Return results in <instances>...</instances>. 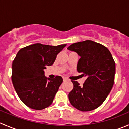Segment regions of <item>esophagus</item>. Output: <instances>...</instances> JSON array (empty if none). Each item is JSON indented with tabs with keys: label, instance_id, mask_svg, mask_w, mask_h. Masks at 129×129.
Instances as JSON below:
<instances>
[{
	"label": "esophagus",
	"instance_id": "esophagus-1",
	"mask_svg": "<svg viewBox=\"0 0 129 129\" xmlns=\"http://www.w3.org/2000/svg\"><path fill=\"white\" fill-rule=\"evenodd\" d=\"M63 81H64V82H65V81H67L68 79H67V78H66V77H63Z\"/></svg>",
	"mask_w": 129,
	"mask_h": 129
}]
</instances>
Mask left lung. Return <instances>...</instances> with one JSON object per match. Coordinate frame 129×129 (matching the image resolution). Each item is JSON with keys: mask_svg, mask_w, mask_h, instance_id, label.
I'll list each match as a JSON object with an SVG mask.
<instances>
[{"mask_svg": "<svg viewBox=\"0 0 129 129\" xmlns=\"http://www.w3.org/2000/svg\"><path fill=\"white\" fill-rule=\"evenodd\" d=\"M67 49L81 57L77 72L87 77L82 86L77 81H72L74 87L68 94L70 103L82 112L93 110L104 102L113 87L114 60L107 47L91 40L73 43Z\"/></svg>", "mask_w": 129, "mask_h": 129, "instance_id": "obj_1", "label": "left lung"}]
</instances>
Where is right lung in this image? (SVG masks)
Listing matches in <instances>:
<instances>
[{
	"instance_id": "1",
	"label": "right lung",
	"mask_w": 129,
	"mask_h": 129,
	"mask_svg": "<svg viewBox=\"0 0 129 129\" xmlns=\"http://www.w3.org/2000/svg\"><path fill=\"white\" fill-rule=\"evenodd\" d=\"M66 46L35 43L17 53L12 62L11 79L19 98L27 107L40 110L52 103L63 79L59 76L47 78L44 69L53 65Z\"/></svg>"
}]
</instances>
